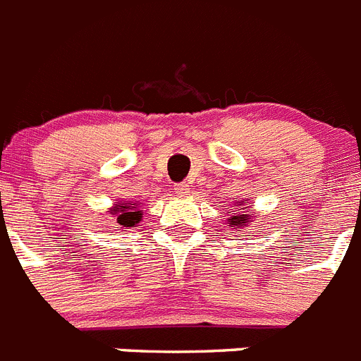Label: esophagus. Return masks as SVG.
I'll return each instance as SVG.
<instances>
[{"mask_svg": "<svg viewBox=\"0 0 361 361\" xmlns=\"http://www.w3.org/2000/svg\"><path fill=\"white\" fill-rule=\"evenodd\" d=\"M173 190H175V193H177L178 197H186V195H190L191 188H190V184H188V183H180V184H177Z\"/></svg>", "mask_w": 361, "mask_h": 361, "instance_id": "34e87169", "label": "esophagus"}]
</instances>
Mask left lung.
<instances>
[{
  "instance_id": "left-lung-1",
  "label": "left lung",
  "mask_w": 361,
  "mask_h": 361,
  "mask_svg": "<svg viewBox=\"0 0 361 361\" xmlns=\"http://www.w3.org/2000/svg\"><path fill=\"white\" fill-rule=\"evenodd\" d=\"M235 206H238L237 213L228 212V215H229L228 224L233 231H235V229L242 231V229L247 228V224H250V222H253V220H251L250 213H240V209H245V206H247V200H237V202H235ZM247 208H250V206H247Z\"/></svg>"
}]
</instances>
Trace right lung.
<instances>
[{"instance_id": "1", "label": "right lung", "mask_w": 361, "mask_h": 361, "mask_svg": "<svg viewBox=\"0 0 361 361\" xmlns=\"http://www.w3.org/2000/svg\"><path fill=\"white\" fill-rule=\"evenodd\" d=\"M108 213L114 216L116 224H119L123 229L135 228L142 219V209L132 200H119V202L111 206Z\"/></svg>"}]
</instances>
